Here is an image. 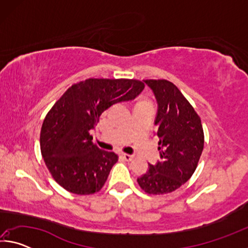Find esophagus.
<instances>
[{
    "label": "esophagus",
    "mask_w": 248,
    "mask_h": 248,
    "mask_svg": "<svg viewBox=\"0 0 248 248\" xmlns=\"http://www.w3.org/2000/svg\"><path fill=\"white\" fill-rule=\"evenodd\" d=\"M121 157H123L124 161H132L133 155H130L127 153H121Z\"/></svg>",
    "instance_id": "1"
}]
</instances>
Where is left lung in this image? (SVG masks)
<instances>
[{
    "label": "left lung",
    "instance_id": "1",
    "mask_svg": "<svg viewBox=\"0 0 248 248\" xmlns=\"http://www.w3.org/2000/svg\"><path fill=\"white\" fill-rule=\"evenodd\" d=\"M157 102V129L161 161L138 178L150 195L173 192L189 179L198 166L204 144L198 114L177 86L167 79H144Z\"/></svg>",
    "mask_w": 248,
    "mask_h": 248
}]
</instances>
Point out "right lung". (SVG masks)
Wrapping results in <instances>:
<instances>
[{"instance_id": "right-lung-1", "label": "right lung", "mask_w": 248, "mask_h": 248, "mask_svg": "<svg viewBox=\"0 0 248 248\" xmlns=\"http://www.w3.org/2000/svg\"><path fill=\"white\" fill-rule=\"evenodd\" d=\"M144 83L130 78H87L73 84L46 115L40 150L53 179L75 195L102 189L118 161L115 152L100 150L90 131L112 105L136 98Z\"/></svg>"}]
</instances>
